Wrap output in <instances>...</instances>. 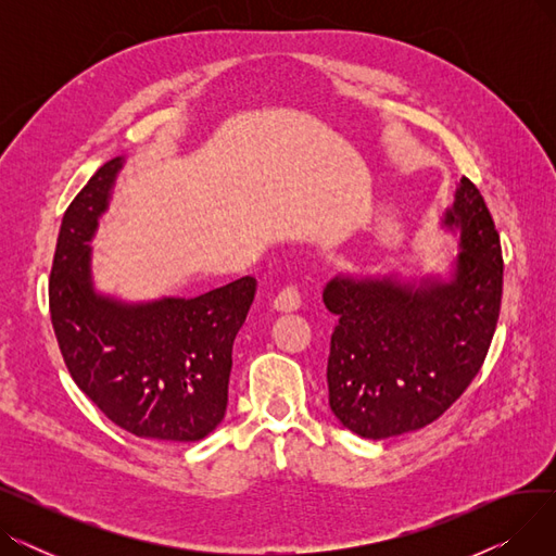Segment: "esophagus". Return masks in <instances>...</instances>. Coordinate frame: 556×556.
<instances>
[{"instance_id": "esophagus-1", "label": "esophagus", "mask_w": 556, "mask_h": 556, "mask_svg": "<svg viewBox=\"0 0 556 556\" xmlns=\"http://www.w3.org/2000/svg\"><path fill=\"white\" fill-rule=\"evenodd\" d=\"M300 306H302V298H300V293H298V288H293V286L283 288L281 293L273 300V308L279 311V313H293V311H298Z\"/></svg>"}]
</instances>
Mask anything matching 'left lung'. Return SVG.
Here are the masks:
<instances>
[{"instance_id":"8db88e82","label":"left lung","mask_w":556,"mask_h":556,"mask_svg":"<svg viewBox=\"0 0 556 556\" xmlns=\"http://www.w3.org/2000/svg\"><path fill=\"white\" fill-rule=\"evenodd\" d=\"M440 225L457 239L442 273H342L323 293L338 317L327 363L331 413L365 440H388L442 417L489 352L503 254L469 178L457 182Z\"/></svg>"}]
</instances>
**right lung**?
I'll return each instance as SVG.
<instances>
[{
  "mask_svg": "<svg viewBox=\"0 0 556 556\" xmlns=\"http://www.w3.org/2000/svg\"><path fill=\"white\" fill-rule=\"evenodd\" d=\"M126 157L103 164L58 233L49 311L74 383L119 428L198 442L225 417L231 346L256 293L241 277L198 298L128 302L97 288L92 239Z\"/></svg>",
  "mask_w": 556,
  "mask_h": 556,
  "instance_id": "add662e5",
  "label": "right lung"
}]
</instances>
